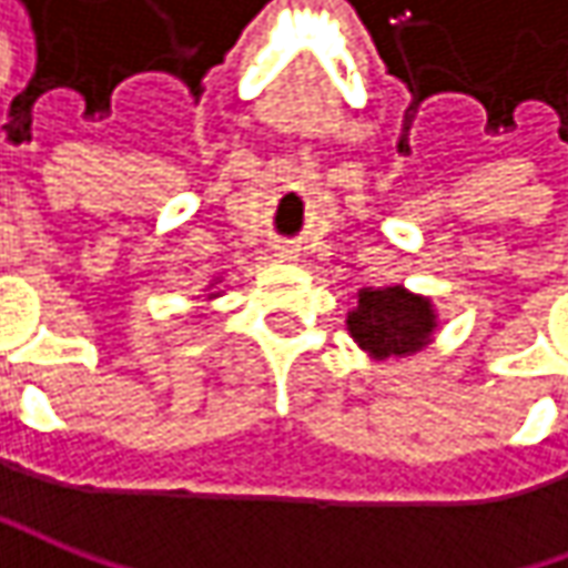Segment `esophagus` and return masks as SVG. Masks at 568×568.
<instances>
[{
	"mask_svg": "<svg viewBox=\"0 0 568 568\" xmlns=\"http://www.w3.org/2000/svg\"><path fill=\"white\" fill-rule=\"evenodd\" d=\"M281 255H284V252H281Z\"/></svg>",
	"mask_w": 568,
	"mask_h": 568,
	"instance_id": "1",
	"label": "esophagus"
}]
</instances>
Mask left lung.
I'll use <instances>...</instances> for the list:
<instances>
[{"mask_svg":"<svg viewBox=\"0 0 568 568\" xmlns=\"http://www.w3.org/2000/svg\"><path fill=\"white\" fill-rule=\"evenodd\" d=\"M433 310L429 300L407 294L404 287H385V291H361L357 310L347 316V328L363 351L373 357H398L414 354L424 347L433 332Z\"/></svg>","mask_w":568,"mask_h":568,"instance_id":"1","label":"left lung"}]
</instances>
